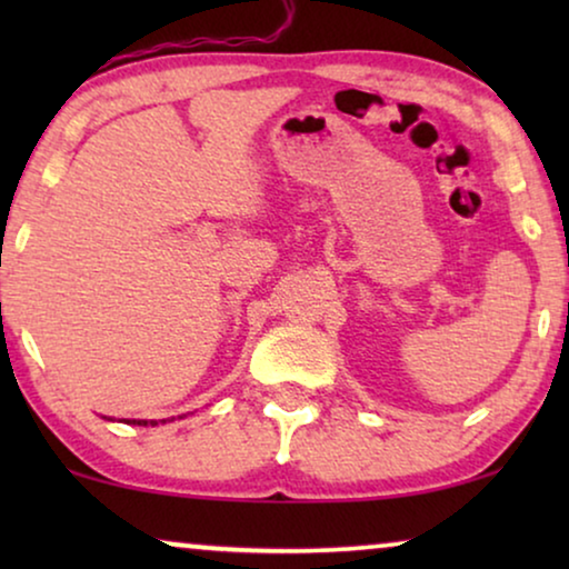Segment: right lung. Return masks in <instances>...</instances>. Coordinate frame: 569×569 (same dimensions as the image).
<instances>
[{
	"instance_id": "1",
	"label": "right lung",
	"mask_w": 569,
	"mask_h": 569,
	"mask_svg": "<svg viewBox=\"0 0 569 569\" xmlns=\"http://www.w3.org/2000/svg\"><path fill=\"white\" fill-rule=\"evenodd\" d=\"M131 422H134V425H144V427H147V425L154 427V425H158V419H150V422H147V419H131ZM131 422H129V425H131ZM160 422H168V419H160Z\"/></svg>"
}]
</instances>
